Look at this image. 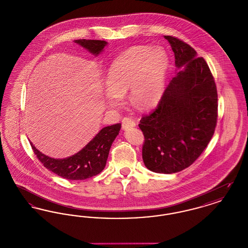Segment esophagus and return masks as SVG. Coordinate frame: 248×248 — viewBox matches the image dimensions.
Segmentation results:
<instances>
[{"label": "esophagus", "instance_id": "1", "mask_svg": "<svg viewBox=\"0 0 248 248\" xmlns=\"http://www.w3.org/2000/svg\"><path fill=\"white\" fill-rule=\"evenodd\" d=\"M122 126L124 130L130 129V128H133L136 126V123L134 120L125 117L122 120Z\"/></svg>", "mask_w": 248, "mask_h": 248}]
</instances>
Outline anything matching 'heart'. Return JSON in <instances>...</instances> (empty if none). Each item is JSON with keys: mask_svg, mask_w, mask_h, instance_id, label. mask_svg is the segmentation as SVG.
<instances>
[{"mask_svg": "<svg viewBox=\"0 0 248 248\" xmlns=\"http://www.w3.org/2000/svg\"><path fill=\"white\" fill-rule=\"evenodd\" d=\"M168 67V55L161 46L130 48L114 59L108 70L103 92L108 106H121L127 90L133 106L141 109L155 106L164 94Z\"/></svg>", "mask_w": 248, "mask_h": 248, "instance_id": "heart-1", "label": "heart"}]
</instances>
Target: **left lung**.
Masks as SVG:
<instances>
[{"label":"left lung","instance_id":"obj_1","mask_svg":"<svg viewBox=\"0 0 248 248\" xmlns=\"http://www.w3.org/2000/svg\"><path fill=\"white\" fill-rule=\"evenodd\" d=\"M178 71L157 108L139 124L145 138L142 158L155 173L179 172L200 156L211 140L217 118V93L208 65L189 45L165 36Z\"/></svg>","mask_w":248,"mask_h":248}]
</instances>
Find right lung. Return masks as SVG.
I'll return each mask as SVG.
<instances>
[{
  "mask_svg": "<svg viewBox=\"0 0 248 248\" xmlns=\"http://www.w3.org/2000/svg\"><path fill=\"white\" fill-rule=\"evenodd\" d=\"M74 43L86 49L94 57H97L108 45L105 41L85 39L75 40ZM120 129L121 124L102 128L81 151L63 159L49 157L38 151L31 142L30 143L37 158L49 171L70 180H83L96 176L105 168L109 149Z\"/></svg>",
  "mask_w": 248,
  "mask_h": 248,
  "instance_id": "1",
  "label": "right lung"
}]
</instances>
